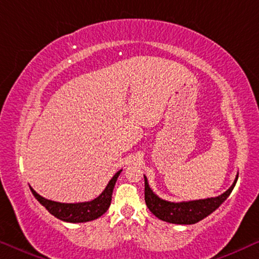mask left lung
I'll use <instances>...</instances> for the list:
<instances>
[{"label":"left lung","instance_id":"8db88e82","mask_svg":"<svg viewBox=\"0 0 259 259\" xmlns=\"http://www.w3.org/2000/svg\"><path fill=\"white\" fill-rule=\"evenodd\" d=\"M145 178V201L152 213L155 217H158L161 221L172 223V224H180V225H190L196 224L200 222L201 219L206 218L208 214L217 210L221 205L226 200V198L232 192L237 180H238V175L236 176L235 182L232 185L222 193L218 197H211L206 199L199 200H190V201H168L161 199L158 197L148 185L146 176Z\"/></svg>","mask_w":259,"mask_h":259}]
</instances>
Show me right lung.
Listing matches in <instances>:
<instances>
[{"label":"right lung","instance_id":"add662e5","mask_svg":"<svg viewBox=\"0 0 259 259\" xmlns=\"http://www.w3.org/2000/svg\"><path fill=\"white\" fill-rule=\"evenodd\" d=\"M122 169H120L113 176V178L109 180L107 186L102 191L100 196L93 200L83 201V203H59V201L46 199V198L40 196L33 187H29L31 193L34 194L38 203L47 208L49 213L60 221L68 223H86L101 217L108 210L112 201L113 189H114V185Z\"/></svg>","mask_w":259,"mask_h":259}]
</instances>
